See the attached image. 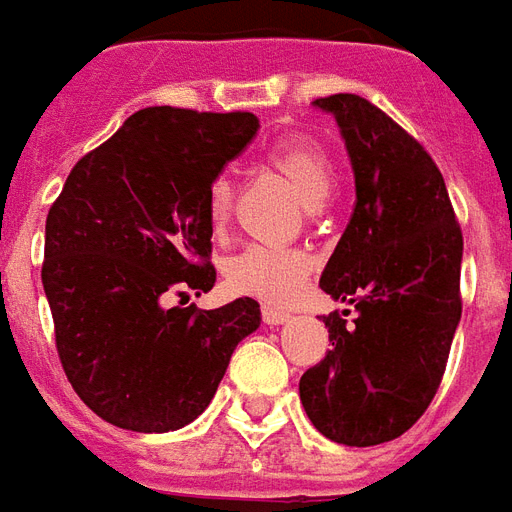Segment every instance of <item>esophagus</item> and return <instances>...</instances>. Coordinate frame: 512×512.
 Listing matches in <instances>:
<instances>
[{
	"mask_svg": "<svg viewBox=\"0 0 512 512\" xmlns=\"http://www.w3.org/2000/svg\"><path fill=\"white\" fill-rule=\"evenodd\" d=\"M293 314L287 312V309H279V306H263V320H266L268 325H282L287 323Z\"/></svg>",
	"mask_w": 512,
	"mask_h": 512,
	"instance_id": "obj_1",
	"label": "esophagus"
}]
</instances>
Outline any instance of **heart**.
Segmentation results:
<instances>
[{"label":"heart","instance_id":"1","mask_svg":"<svg viewBox=\"0 0 512 512\" xmlns=\"http://www.w3.org/2000/svg\"><path fill=\"white\" fill-rule=\"evenodd\" d=\"M266 162L279 170L309 208H317L333 189V165L320 143L312 138L276 140L266 151ZM236 187L225 173L208 184L206 214L214 230H225L230 211H233ZM312 263L298 249H276V246H246L238 255L227 260L225 276L233 290L257 295L266 301H287L304 287Z\"/></svg>","mask_w":512,"mask_h":512}]
</instances>
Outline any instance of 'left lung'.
Listing matches in <instances>:
<instances>
[{"mask_svg": "<svg viewBox=\"0 0 512 512\" xmlns=\"http://www.w3.org/2000/svg\"><path fill=\"white\" fill-rule=\"evenodd\" d=\"M331 113L355 176V208L320 276L355 320L323 317L331 350L298 393L323 437L369 448L412 429L434 399L461 320L464 238L429 151L358 94L314 100Z\"/></svg>", "mask_w": 512, "mask_h": 512, "instance_id": "8db88e82", "label": "left lung"}]
</instances>
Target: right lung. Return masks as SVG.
<instances>
[{
	"label": "right lung",
	"mask_w": 512,
	"mask_h": 512,
	"mask_svg": "<svg viewBox=\"0 0 512 512\" xmlns=\"http://www.w3.org/2000/svg\"><path fill=\"white\" fill-rule=\"evenodd\" d=\"M255 113L143 108L78 160L45 219L43 287L67 380L102 420L162 434L206 410L260 304L184 306L217 282L208 184ZM173 294L181 307L167 309Z\"/></svg>",
	"instance_id": "right-lung-1"
}]
</instances>
